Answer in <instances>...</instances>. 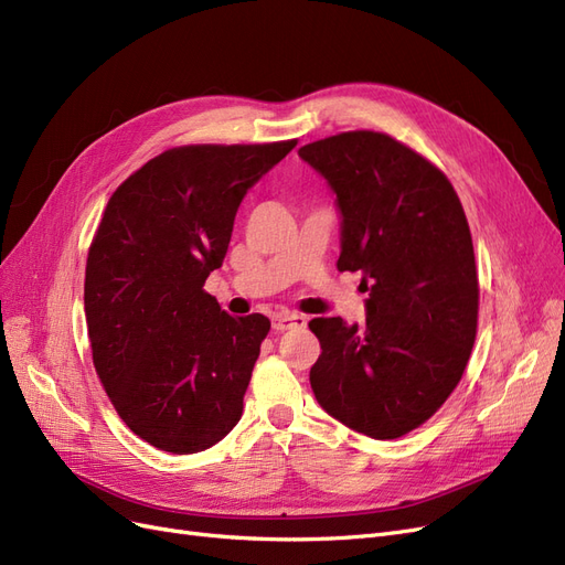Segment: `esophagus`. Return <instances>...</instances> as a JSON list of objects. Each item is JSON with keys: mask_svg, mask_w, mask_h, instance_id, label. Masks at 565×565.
Listing matches in <instances>:
<instances>
[{"mask_svg": "<svg viewBox=\"0 0 565 565\" xmlns=\"http://www.w3.org/2000/svg\"><path fill=\"white\" fill-rule=\"evenodd\" d=\"M307 319L302 315H296V311H279V315L271 317V328L284 332V330H298L305 328Z\"/></svg>", "mask_w": 565, "mask_h": 565, "instance_id": "34e87169", "label": "esophagus"}]
</instances>
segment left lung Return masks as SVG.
Returning a JSON list of instances; mask_svg holds the SVG:
<instances>
[{
  "label": "left lung",
  "mask_w": 565,
  "mask_h": 565,
  "mask_svg": "<svg viewBox=\"0 0 565 565\" xmlns=\"http://www.w3.org/2000/svg\"><path fill=\"white\" fill-rule=\"evenodd\" d=\"M298 156L342 214L340 271H361L365 326L311 319L319 405L374 440L426 424L461 382L477 335L479 284L468 218L445 172L384 132L353 130Z\"/></svg>",
  "instance_id": "8db88e82"
}]
</instances>
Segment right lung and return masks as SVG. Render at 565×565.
<instances>
[{
  "instance_id": "add662e5",
  "label": "right lung",
  "mask_w": 565,
  "mask_h": 565,
  "mask_svg": "<svg viewBox=\"0 0 565 565\" xmlns=\"http://www.w3.org/2000/svg\"><path fill=\"white\" fill-rule=\"evenodd\" d=\"M296 143L177 146L104 209L83 286L93 363L125 426L162 451L209 449L239 422L269 319L230 317L204 281L246 191Z\"/></svg>"
}]
</instances>
